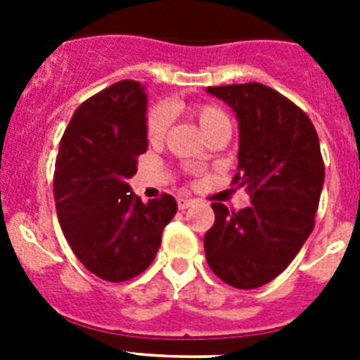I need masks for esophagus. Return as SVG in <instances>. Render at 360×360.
Listing matches in <instances>:
<instances>
[{
	"label": "esophagus",
	"mask_w": 360,
	"mask_h": 360,
	"mask_svg": "<svg viewBox=\"0 0 360 360\" xmlns=\"http://www.w3.org/2000/svg\"><path fill=\"white\" fill-rule=\"evenodd\" d=\"M176 203H178V209H182V211H184V209L191 207V205L195 203V200H193V198H187V196H178Z\"/></svg>",
	"instance_id": "34e87169"
}]
</instances>
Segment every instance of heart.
Here are the masks:
<instances>
[{
	"mask_svg": "<svg viewBox=\"0 0 360 360\" xmlns=\"http://www.w3.org/2000/svg\"><path fill=\"white\" fill-rule=\"evenodd\" d=\"M191 113L198 122L200 129L203 135L211 133L212 129L219 128L229 124V117L219 108L211 106V104H198V106L191 108ZM171 124V110L164 104H157L148 111V119H146V133H148L149 142L158 144L165 139V133L169 129Z\"/></svg>",
	"mask_w": 360,
	"mask_h": 360,
	"instance_id": "heart-1",
	"label": "heart"
}]
</instances>
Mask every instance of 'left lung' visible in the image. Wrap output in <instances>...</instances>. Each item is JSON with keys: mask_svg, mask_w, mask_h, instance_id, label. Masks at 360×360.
<instances>
[{"mask_svg": "<svg viewBox=\"0 0 360 360\" xmlns=\"http://www.w3.org/2000/svg\"><path fill=\"white\" fill-rule=\"evenodd\" d=\"M236 113L240 129L234 182L249 207L212 203L214 225L203 238L211 270L234 288H257L278 278L314 229L324 164L314 124L287 97L259 82L211 86Z\"/></svg>", "mask_w": 360, "mask_h": 360, "instance_id": "left-lung-1", "label": "left lung"}]
</instances>
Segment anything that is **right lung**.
Masks as SVG:
<instances>
[{
	"instance_id": "add662e5",
	"label": "right lung",
	"mask_w": 360,
	"mask_h": 360,
	"mask_svg": "<svg viewBox=\"0 0 360 360\" xmlns=\"http://www.w3.org/2000/svg\"><path fill=\"white\" fill-rule=\"evenodd\" d=\"M146 113V86L115 82L77 108L59 144L57 218L79 262L106 281L144 272L176 214L173 196L144 203L128 182L148 149Z\"/></svg>"
}]
</instances>
